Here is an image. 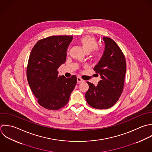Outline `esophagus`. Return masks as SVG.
I'll use <instances>...</instances> for the list:
<instances>
[{"label": "esophagus", "mask_w": 152, "mask_h": 152, "mask_svg": "<svg viewBox=\"0 0 152 152\" xmlns=\"http://www.w3.org/2000/svg\"><path fill=\"white\" fill-rule=\"evenodd\" d=\"M77 83H82L84 82V80L82 79H81L80 77H77Z\"/></svg>", "instance_id": "esophagus-1"}]
</instances>
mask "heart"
<instances>
[{
    "instance_id": "heart-1",
    "label": "heart",
    "mask_w": 152,
    "mask_h": 152,
    "mask_svg": "<svg viewBox=\"0 0 152 152\" xmlns=\"http://www.w3.org/2000/svg\"><path fill=\"white\" fill-rule=\"evenodd\" d=\"M79 43L87 53H89L95 50L94 57L96 58L99 57V52L96 49L98 47V42L94 37L89 35L83 37L79 39Z\"/></svg>"
}]
</instances>
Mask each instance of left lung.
<instances>
[{
  "label": "left lung",
  "mask_w": 152,
  "mask_h": 152,
  "mask_svg": "<svg viewBox=\"0 0 152 152\" xmlns=\"http://www.w3.org/2000/svg\"><path fill=\"white\" fill-rule=\"evenodd\" d=\"M105 51L94 70L101 76L97 86L87 82L85 94L88 104L92 108L103 110L113 107L119 99L124 88L126 72L125 56L111 38L104 37Z\"/></svg>",
  "instance_id": "8db88e82"
}]
</instances>
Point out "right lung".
<instances>
[{"label": "right lung", "instance_id": "obj_1", "mask_svg": "<svg viewBox=\"0 0 152 152\" xmlns=\"http://www.w3.org/2000/svg\"><path fill=\"white\" fill-rule=\"evenodd\" d=\"M73 37L51 36L39 40L28 59L26 77L38 104L49 110H57L69 102L77 83L73 75L59 76L58 68L66 61L67 47Z\"/></svg>", "mask_w": 152, "mask_h": 152}]
</instances>
